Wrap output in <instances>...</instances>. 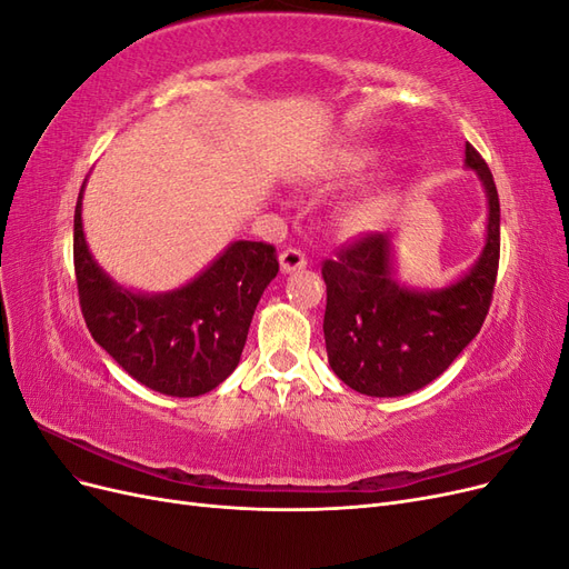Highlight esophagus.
<instances>
[{"mask_svg": "<svg viewBox=\"0 0 569 569\" xmlns=\"http://www.w3.org/2000/svg\"><path fill=\"white\" fill-rule=\"evenodd\" d=\"M306 253L301 249H284L280 253V268L282 272H295V270H303L306 268Z\"/></svg>", "mask_w": 569, "mask_h": 569, "instance_id": "1", "label": "esophagus"}]
</instances>
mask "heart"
<instances>
[{
	"instance_id": "1",
	"label": "heart",
	"mask_w": 569,
	"mask_h": 569,
	"mask_svg": "<svg viewBox=\"0 0 569 569\" xmlns=\"http://www.w3.org/2000/svg\"><path fill=\"white\" fill-rule=\"evenodd\" d=\"M372 163H375V153L351 151V153H343V157L337 163V168H339V173H343V176H358V173H363L366 168H370ZM387 206H389V197L385 192L370 194V197L360 199L351 206L349 222L356 230H368V228L375 226L377 220L382 218V213L387 211Z\"/></svg>"
}]
</instances>
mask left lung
<instances>
[{
	"label": "left lung",
	"instance_id": "left-lung-1",
	"mask_svg": "<svg viewBox=\"0 0 569 569\" xmlns=\"http://www.w3.org/2000/svg\"><path fill=\"white\" fill-rule=\"evenodd\" d=\"M465 166L485 184L487 242L475 266L449 287L420 291L393 280L389 234H366L322 263L327 360L343 385L366 396L427 387L477 337L496 287L501 206L493 176L468 142Z\"/></svg>",
	"mask_w": 569,
	"mask_h": 569
}]
</instances>
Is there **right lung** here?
<instances>
[{"instance_id":"1","label":"right lung","mask_w":569,"mask_h":569,"mask_svg":"<svg viewBox=\"0 0 569 569\" xmlns=\"http://www.w3.org/2000/svg\"><path fill=\"white\" fill-rule=\"evenodd\" d=\"M73 263L94 341L137 382L178 399L211 391L232 375L256 306L280 270L272 244L239 239L184 287L137 295L116 284L92 258L82 232V189Z\"/></svg>"}]
</instances>
